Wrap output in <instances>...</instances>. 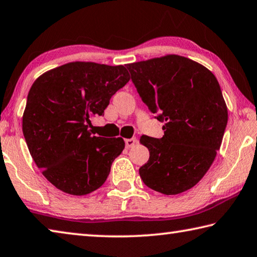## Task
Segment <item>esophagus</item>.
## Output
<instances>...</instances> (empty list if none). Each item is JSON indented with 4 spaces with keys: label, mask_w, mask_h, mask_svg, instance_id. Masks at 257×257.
<instances>
[{
    "label": "esophagus",
    "mask_w": 257,
    "mask_h": 257,
    "mask_svg": "<svg viewBox=\"0 0 257 257\" xmlns=\"http://www.w3.org/2000/svg\"><path fill=\"white\" fill-rule=\"evenodd\" d=\"M137 142H138V140L136 138H132V139H126L125 140V146H126V148H132V147H134L137 145Z\"/></svg>",
    "instance_id": "obj_1"
}]
</instances>
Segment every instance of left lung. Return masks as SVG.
I'll return each instance as SVG.
<instances>
[{"label":"left lung","mask_w":257,"mask_h":257,"mask_svg":"<svg viewBox=\"0 0 257 257\" xmlns=\"http://www.w3.org/2000/svg\"><path fill=\"white\" fill-rule=\"evenodd\" d=\"M142 101L164 121L165 136H142L150 152L139 169L143 183L166 195L195 186L221 146L228 109L217 78L200 63L166 55L127 64Z\"/></svg>","instance_id":"8db88e82"}]
</instances>
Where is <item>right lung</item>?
I'll return each instance as SVG.
<instances>
[{
	"label": "right lung",
	"mask_w": 257,
	"mask_h": 257,
	"mask_svg": "<svg viewBox=\"0 0 257 257\" xmlns=\"http://www.w3.org/2000/svg\"><path fill=\"white\" fill-rule=\"evenodd\" d=\"M130 79L123 65L71 62L45 72L31 85L22 132L35 164L58 190L85 195L106 182L125 142L91 136L90 118L101 116Z\"/></svg>",
	"instance_id": "right-lung-1"
}]
</instances>
